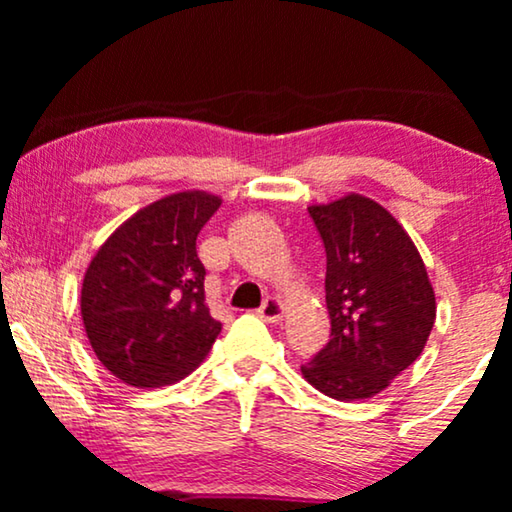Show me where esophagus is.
<instances>
[{
    "mask_svg": "<svg viewBox=\"0 0 512 512\" xmlns=\"http://www.w3.org/2000/svg\"><path fill=\"white\" fill-rule=\"evenodd\" d=\"M258 317L268 324H279L284 317V303L279 298H265V303L258 307Z\"/></svg>",
    "mask_w": 512,
    "mask_h": 512,
    "instance_id": "obj_1",
    "label": "esophagus"
}]
</instances>
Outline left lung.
Returning <instances> with one entry per match:
<instances>
[{
	"instance_id": "left-lung-1",
	"label": "left lung",
	"mask_w": 512,
	"mask_h": 512,
	"mask_svg": "<svg viewBox=\"0 0 512 512\" xmlns=\"http://www.w3.org/2000/svg\"><path fill=\"white\" fill-rule=\"evenodd\" d=\"M326 249L331 340L303 377L335 401L373 398L424 352L436 293L405 228L366 195L310 205Z\"/></svg>"
}]
</instances>
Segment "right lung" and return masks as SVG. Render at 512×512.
<instances>
[{"label": "right lung", "mask_w": 512, "mask_h": 512, "mask_svg": "<svg viewBox=\"0 0 512 512\" xmlns=\"http://www.w3.org/2000/svg\"><path fill=\"white\" fill-rule=\"evenodd\" d=\"M219 195H165L121 223L97 249L81 286V317L104 368L137 389H158L205 361L221 324L205 303L195 240Z\"/></svg>", "instance_id": "right-lung-1"}]
</instances>
